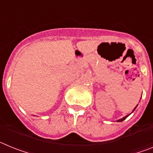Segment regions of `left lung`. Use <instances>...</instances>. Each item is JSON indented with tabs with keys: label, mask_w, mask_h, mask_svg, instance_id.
<instances>
[{
	"label": "left lung",
	"mask_w": 153,
	"mask_h": 153,
	"mask_svg": "<svg viewBox=\"0 0 153 153\" xmlns=\"http://www.w3.org/2000/svg\"><path fill=\"white\" fill-rule=\"evenodd\" d=\"M137 106H138V105H137ZM137 106H136V107H135V108H134V109H133V110H132V113H133V112H134V110H135V109H136V107H137ZM131 113H129V114L126 115V117H123V118H122V119H120V120H117V122H122V121H123V120H126V118H127V117H129V115H130V114H131Z\"/></svg>",
	"instance_id": "1"
}]
</instances>
